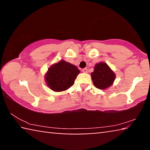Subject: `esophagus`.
I'll list each match as a JSON object with an SVG mask.
<instances>
[{"label": "esophagus", "instance_id": "1", "mask_svg": "<svg viewBox=\"0 0 150 150\" xmlns=\"http://www.w3.org/2000/svg\"><path fill=\"white\" fill-rule=\"evenodd\" d=\"M82 71L85 73H87L88 71V69H87V68H84V69H82Z\"/></svg>", "mask_w": 150, "mask_h": 150}]
</instances>
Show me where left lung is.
I'll list each match as a JSON object with an SVG mask.
<instances>
[{"mask_svg":"<svg viewBox=\"0 0 150 150\" xmlns=\"http://www.w3.org/2000/svg\"><path fill=\"white\" fill-rule=\"evenodd\" d=\"M91 78L95 87L104 90L113 84L116 75L106 63L100 62L95 65L94 71L91 73Z\"/></svg>","mask_w":150,"mask_h":150,"instance_id":"1","label":"left lung"}]
</instances>
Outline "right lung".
I'll return each instance as SVG.
<instances>
[{
	"mask_svg": "<svg viewBox=\"0 0 150 150\" xmlns=\"http://www.w3.org/2000/svg\"><path fill=\"white\" fill-rule=\"evenodd\" d=\"M80 70L75 65L65 60H60L48 68L45 81L48 87L55 92L67 90L74 84Z\"/></svg>",
	"mask_w": 150,
	"mask_h": 150,
	"instance_id": "1",
	"label": "right lung"
}]
</instances>
